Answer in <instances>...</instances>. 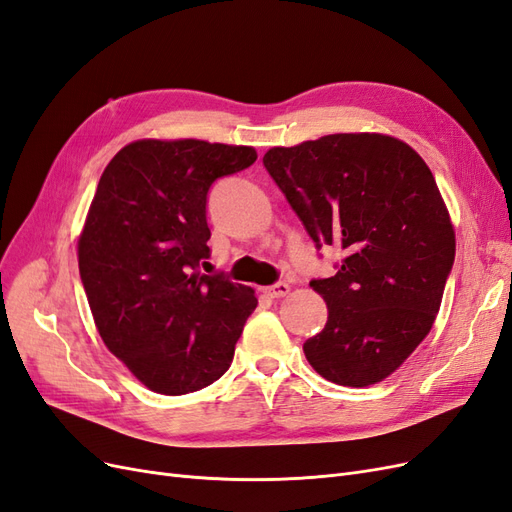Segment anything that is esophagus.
<instances>
[{"mask_svg":"<svg viewBox=\"0 0 512 512\" xmlns=\"http://www.w3.org/2000/svg\"><path fill=\"white\" fill-rule=\"evenodd\" d=\"M290 292V286L286 282H277L273 286H267L265 288V294L271 299H280V297H286V294Z\"/></svg>","mask_w":512,"mask_h":512,"instance_id":"1","label":"esophagus"}]
</instances>
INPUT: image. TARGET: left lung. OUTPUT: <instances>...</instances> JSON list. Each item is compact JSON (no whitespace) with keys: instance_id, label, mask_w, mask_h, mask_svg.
Masks as SVG:
<instances>
[{"instance_id":"8db88e82","label":"left lung","mask_w":512,"mask_h":512,"mask_svg":"<svg viewBox=\"0 0 512 512\" xmlns=\"http://www.w3.org/2000/svg\"><path fill=\"white\" fill-rule=\"evenodd\" d=\"M267 173L316 247L344 250L333 277L312 280L329 307L303 352L322 378L369 386L423 342L455 262V230L429 166L384 134H329L273 147Z\"/></svg>"}]
</instances>
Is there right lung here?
<instances>
[{"label":"right lung","mask_w":512,"mask_h":512,"mask_svg":"<svg viewBox=\"0 0 512 512\" xmlns=\"http://www.w3.org/2000/svg\"><path fill=\"white\" fill-rule=\"evenodd\" d=\"M252 147L136 141L108 162L79 239V271L106 348L147 389L185 395L224 376L258 299L200 275L215 179L256 162Z\"/></svg>","instance_id":"add662e5"}]
</instances>
